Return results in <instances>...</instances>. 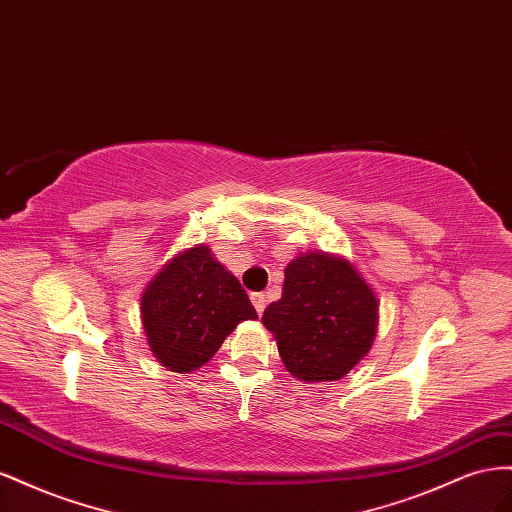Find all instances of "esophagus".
Here are the masks:
<instances>
[{
    "mask_svg": "<svg viewBox=\"0 0 512 512\" xmlns=\"http://www.w3.org/2000/svg\"><path fill=\"white\" fill-rule=\"evenodd\" d=\"M251 302H253V306H255V311L261 315L264 313V309H266V296L261 294V291H257V294H251Z\"/></svg>",
    "mask_w": 512,
    "mask_h": 512,
    "instance_id": "34e87169",
    "label": "esophagus"
}]
</instances>
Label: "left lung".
Wrapping results in <instances>:
<instances>
[{"label": "left lung", "mask_w": 512, "mask_h": 512, "mask_svg": "<svg viewBox=\"0 0 512 512\" xmlns=\"http://www.w3.org/2000/svg\"><path fill=\"white\" fill-rule=\"evenodd\" d=\"M261 321L291 375L337 382L371 352L379 300L352 261L309 251L285 266L283 296Z\"/></svg>", "instance_id": "8db88e82"}]
</instances>
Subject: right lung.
<instances>
[{
    "label": "right lung",
    "mask_w": 512,
    "mask_h": 512,
    "mask_svg": "<svg viewBox=\"0 0 512 512\" xmlns=\"http://www.w3.org/2000/svg\"><path fill=\"white\" fill-rule=\"evenodd\" d=\"M246 319H257V311L206 244L173 255L141 294L145 339L154 358L175 373L201 369Z\"/></svg>",
    "instance_id": "1"
}]
</instances>
